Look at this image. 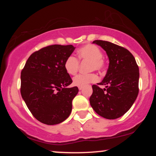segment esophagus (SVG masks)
Instances as JSON below:
<instances>
[{
  "mask_svg": "<svg viewBox=\"0 0 156 156\" xmlns=\"http://www.w3.org/2000/svg\"><path fill=\"white\" fill-rule=\"evenodd\" d=\"M78 89H79V90L80 91V90H82V89H83V88H82V87H78Z\"/></svg>",
  "mask_w": 156,
  "mask_h": 156,
  "instance_id": "esophagus-1",
  "label": "esophagus"
}]
</instances>
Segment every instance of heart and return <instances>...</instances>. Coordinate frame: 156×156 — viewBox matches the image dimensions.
<instances>
[{"mask_svg":"<svg viewBox=\"0 0 156 156\" xmlns=\"http://www.w3.org/2000/svg\"><path fill=\"white\" fill-rule=\"evenodd\" d=\"M79 59L90 60L89 70H102L104 68L105 63L103 60V52L94 44H86L78 51ZM64 69L69 75H75L78 72L79 61L74 55H69L64 62ZM98 80V77L94 73L79 74L73 79V85L78 87H83L90 83H94Z\"/></svg>","mask_w":156,"mask_h":156,"instance_id":"heart-1","label":"heart"}]
</instances>
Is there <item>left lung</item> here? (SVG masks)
<instances>
[{
    "label": "left lung",
    "instance_id": "1",
    "mask_svg": "<svg viewBox=\"0 0 156 156\" xmlns=\"http://www.w3.org/2000/svg\"><path fill=\"white\" fill-rule=\"evenodd\" d=\"M106 52L109 65L101 83L106 88L93 85L89 98L91 106L97 114L108 119L122 117L133 104L139 94V69L129 51L110 42L94 40Z\"/></svg>",
    "mask_w": 156,
    "mask_h": 156
}]
</instances>
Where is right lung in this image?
<instances>
[{"mask_svg": "<svg viewBox=\"0 0 156 156\" xmlns=\"http://www.w3.org/2000/svg\"><path fill=\"white\" fill-rule=\"evenodd\" d=\"M72 44H53L30 55L21 72L23 101L37 120L53 125L62 122L72 112V101L78 92L64 69V62L74 51Z\"/></svg>", "mask_w": 156, "mask_h": 156, "instance_id": "1", "label": "right lung"}]
</instances>
